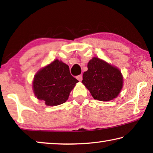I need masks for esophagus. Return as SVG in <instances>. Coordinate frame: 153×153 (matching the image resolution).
I'll list each match as a JSON object with an SVG mask.
<instances>
[{"label": "esophagus", "mask_w": 153, "mask_h": 153, "mask_svg": "<svg viewBox=\"0 0 153 153\" xmlns=\"http://www.w3.org/2000/svg\"><path fill=\"white\" fill-rule=\"evenodd\" d=\"M76 78L79 80V81H82V75H79L76 77Z\"/></svg>", "instance_id": "esophagus-1"}]
</instances>
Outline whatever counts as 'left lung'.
<instances>
[{
    "label": "left lung",
    "instance_id": "8db88e82",
    "mask_svg": "<svg viewBox=\"0 0 153 153\" xmlns=\"http://www.w3.org/2000/svg\"><path fill=\"white\" fill-rule=\"evenodd\" d=\"M82 82L94 99L108 101L120 94L123 86V77L117 68L93 57L88 63V70L83 74Z\"/></svg>",
    "mask_w": 153,
    "mask_h": 153
}]
</instances>
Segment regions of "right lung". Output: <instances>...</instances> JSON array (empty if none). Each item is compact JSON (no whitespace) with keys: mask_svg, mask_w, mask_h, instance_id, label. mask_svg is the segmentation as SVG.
I'll return each instance as SVG.
<instances>
[{"mask_svg":"<svg viewBox=\"0 0 153 153\" xmlns=\"http://www.w3.org/2000/svg\"><path fill=\"white\" fill-rule=\"evenodd\" d=\"M78 80L71 76L69 66L57 59L38 72L33 82L38 99L48 106L63 104Z\"/></svg>","mask_w":153,"mask_h":153,"instance_id":"right-lung-1","label":"right lung"}]
</instances>
